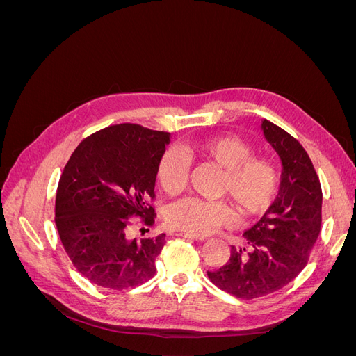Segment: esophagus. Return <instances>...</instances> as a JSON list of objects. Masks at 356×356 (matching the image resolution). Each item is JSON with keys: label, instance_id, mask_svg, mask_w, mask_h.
<instances>
[{"label": "esophagus", "instance_id": "34e87169", "mask_svg": "<svg viewBox=\"0 0 356 356\" xmlns=\"http://www.w3.org/2000/svg\"><path fill=\"white\" fill-rule=\"evenodd\" d=\"M178 236H182V238H187V239L197 241V242H202V241L207 239V238H203V236L196 234V233H191V232H181V233H178Z\"/></svg>", "mask_w": 356, "mask_h": 356}]
</instances>
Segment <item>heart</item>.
I'll list each match as a JSON object with an SVG mask.
<instances>
[{
	"mask_svg": "<svg viewBox=\"0 0 356 356\" xmlns=\"http://www.w3.org/2000/svg\"><path fill=\"white\" fill-rule=\"evenodd\" d=\"M191 153L222 169L221 193H227L242 215H257L270 207L279 186V170L268 159L252 157V147L234 135H221L193 141ZM187 160L179 149L169 148L161 156L157 177L161 188L177 193L187 181ZM232 218L225 200L186 197L170 209L169 221L177 229L191 233H209Z\"/></svg>",
	"mask_w": 356,
	"mask_h": 356,
	"instance_id": "obj_1",
	"label": "heart"
}]
</instances>
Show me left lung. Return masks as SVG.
Listing matches in <instances>:
<instances>
[{
    "instance_id": "1",
    "label": "left lung",
    "mask_w": 356,
    "mask_h": 356,
    "mask_svg": "<svg viewBox=\"0 0 356 356\" xmlns=\"http://www.w3.org/2000/svg\"><path fill=\"white\" fill-rule=\"evenodd\" d=\"M261 131L281 159L279 193L260 221L243 232L245 245L232 246L225 266L208 272L218 288L245 300L272 294L296 279L322 224L321 182L306 149L266 118Z\"/></svg>"
}]
</instances>
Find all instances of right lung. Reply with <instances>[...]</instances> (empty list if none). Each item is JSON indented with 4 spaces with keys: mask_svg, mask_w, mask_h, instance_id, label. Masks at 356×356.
<instances>
[{
    "mask_svg": "<svg viewBox=\"0 0 356 356\" xmlns=\"http://www.w3.org/2000/svg\"><path fill=\"white\" fill-rule=\"evenodd\" d=\"M170 134L108 126L74 149L56 191V227L74 267L95 285L122 291L156 273L165 234L131 238L134 215L154 224L156 177Z\"/></svg>",
    "mask_w": 356,
    "mask_h": 356,
    "instance_id": "add662e5",
    "label": "right lung"
}]
</instances>
